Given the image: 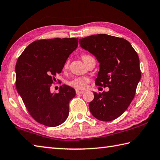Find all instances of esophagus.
<instances>
[{
  "label": "esophagus",
  "instance_id": "1",
  "mask_svg": "<svg viewBox=\"0 0 160 160\" xmlns=\"http://www.w3.org/2000/svg\"><path fill=\"white\" fill-rule=\"evenodd\" d=\"M85 92V91L83 90H76V93L77 94H82Z\"/></svg>",
  "mask_w": 160,
  "mask_h": 160
}]
</instances>
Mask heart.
Returning a JSON list of instances; mask_svg holds the SVG:
<instances>
[{"label":"heart","mask_w":160,"mask_h":160,"mask_svg":"<svg viewBox=\"0 0 160 160\" xmlns=\"http://www.w3.org/2000/svg\"><path fill=\"white\" fill-rule=\"evenodd\" d=\"M90 56L89 55H87V54H84L82 55V59L83 61L86 60L87 58L90 57ZM68 65H69V61L67 60L66 61V63L64 64V68H67ZM90 79L88 77H76V78H74L73 79L70 80V81H68V85H69L70 86L74 88H76V89H79V90H83L85 89L87 87V84L89 83Z\"/></svg>","instance_id":"heart-1"}]
</instances>
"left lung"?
<instances>
[{
  "label": "left lung",
  "instance_id": "left-lung-1",
  "mask_svg": "<svg viewBox=\"0 0 160 160\" xmlns=\"http://www.w3.org/2000/svg\"><path fill=\"white\" fill-rule=\"evenodd\" d=\"M79 43L99 61L96 85L110 88L94 92L90 112L100 121H112L126 111L135 97L141 79L138 53L126 39L105 34L80 38Z\"/></svg>",
  "mask_w": 160,
  "mask_h": 160
}]
</instances>
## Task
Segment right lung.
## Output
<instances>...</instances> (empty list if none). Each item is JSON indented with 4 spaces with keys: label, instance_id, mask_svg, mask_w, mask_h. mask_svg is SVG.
Segmentation results:
<instances>
[{
    "label": "right lung",
    "instance_id": "right-lung-1",
    "mask_svg": "<svg viewBox=\"0 0 160 160\" xmlns=\"http://www.w3.org/2000/svg\"><path fill=\"white\" fill-rule=\"evenodd\" d=\"M77 46L78 38L42 39L29 45L18 58L16 90L30 115L39 123L55 127L68 118L75 90L62 85L58 93L54 94L50 86Z\"/></svg>",
    "mask_w": 160,
    "mask_h": 160
}]
</instances>
